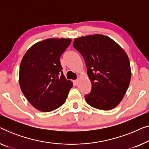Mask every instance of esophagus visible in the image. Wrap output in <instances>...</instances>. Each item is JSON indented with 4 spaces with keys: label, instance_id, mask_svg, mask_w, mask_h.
Segmentation results:
<instances>
[{
    "label": "esophagus",
    "instance_id": "obj_1",
    "mask_svg": "<svg viewBox=\"0 0 149 149\" xmlns=\"http://www.w3.org/2000/svg\"><path fill=\"white\" fill-rule=\"evenodd\" d=\"M78 82H79V80H78V79H77V80H74V81H73V83H74V84L75 85H77V84H78Z\"/></svg>",
    "mask_w": 149,
    "mask_h": 149
}]
</instances>
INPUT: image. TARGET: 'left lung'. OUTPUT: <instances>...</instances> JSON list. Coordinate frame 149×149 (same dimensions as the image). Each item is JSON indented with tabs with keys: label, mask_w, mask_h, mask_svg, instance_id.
Returning a JSON list of instances; mask_svg holds the SVG:
<instances>
[{
	"label": "left lung",
	"mask_w": 149,
	"mask_h": 149,
	"mask_svg": "<svg viewBox=\"0 0 149 149\" xmlns=\"http://www.w3.org/2000/svg\"><path fill=\"white\" fill-rule=\"evenodd\" d=\"M73 47L84 58L91 82V91L85 95L87 104L104 111L114 109L123 99L131 79L125 51L102 34L76 38Z\"/></svg>",
	"instance_id": "left-lung-1"
}]
</instances>
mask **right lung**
<instances>
[{
    "label": "right lung",
    "instance_id": "obj_1",
    "mask_svg": "<svg viewBox=\"0 0 149 149\" xmlns=\"http://www.w3.org/2000/svg\"><path fill=\"white\" fill-rule=\"evenodd\" d=\"M71 39L48 38L32 45L22 59L19 85L29 102L42 112H50L65 102L72 87L63 74L60 58Z\"/></svg>",
    "mask_w": 149,
    "mask_h": 149
}]
</instances>
